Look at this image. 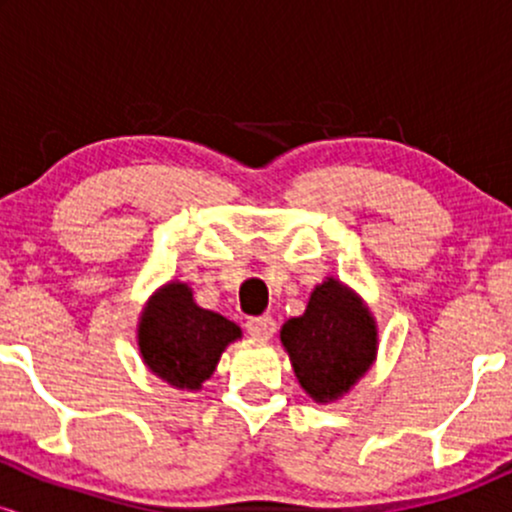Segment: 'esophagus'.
Returning a JSON list of instances; mask_svg holds the SVG:
<instances>
[{
	"mask_svg": "<svg viewBox=\"0 0 512 512\" xmlns=\"http://www.w3.org/2000/svg\"><path fill=\"white\" fill-rule=\"evenodd\" d=\"M245 330H248L250 337H255V339H272L276 332V322L272 315L250 317V320L245 322Z\"/></svg>",
	"mask_w": 512,
	"mask_h": 512,
	"instance_id": "obj_1",
	"label": "esophagus"
}]
</instances>
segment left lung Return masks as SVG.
<instances>
[{"mask_svg": "<svg viewBox=\"0 0 512 512\" xmlns=\"http://www.w3.org/2000/svg\"><path fill=\"white\" fill-rule=\"evenodd\" d=\"M298 383L317 402L337 399L366 373L375 356L373 317L339 281L327 279L301 317L281 327Z\"/></svg>", "mask_w": 512, "mask_h": 512, "instance_id": "8db88e82", "label": "left lung"}]
</instances>
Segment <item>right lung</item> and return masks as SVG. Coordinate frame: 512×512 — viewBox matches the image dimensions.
I'll return each mask as SVG.
<instances>
[{
	"instance_id": "add662e5",
	"label": "right lung",
	"mask_w": 512,
	"mask_h": 512,
	"mask_svg": "<svg viewBox=\"0 0 512 512\" xmlns=\"http://www.w3.org/2000/svg\"><path fill=\"white\" fill-rule=\"evenodd\" d=\"M240 337V327L192 301L185 284H168L146 305L139 349L146 366L175 387L197 390L211 378L221 351Z\"/></svg>"
}]
</instances>
